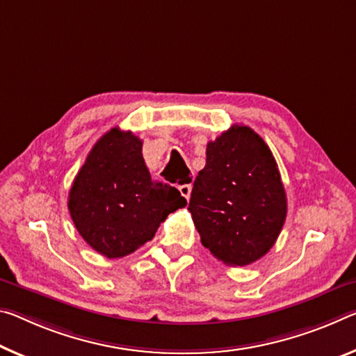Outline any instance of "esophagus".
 Listing matches in <instances>:
<instances>
[{"mask_svg": "<svg viewBox=\"0 0 356 356\" xmlns=\"http://www.w3.org/2000/svg\"><path fill=\"white\" fill-rule=\"evenodd\" d=\"M179 191H180V195L184 196V198H190V193H191V180L188 179V182L187 184H182V185H179Z\"/></svg>", "mask_w": 356, "mask_h": 356, "instance_id": "1", "label": "esophagus"}]
</instances>
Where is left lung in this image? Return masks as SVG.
Wrapping results in <instances>:
<instances>
[{
    "mask_svg": "<svg viewBox=\"0 0 356 356\" xmlns=\"http://www.w3.org/2000/svg\"><path fill=\"white\" fill-rule=\"evenodd\" d=\"M201 244L228 266L266 255L286 217V195L273 152L245 125L211 140L188 204Z\"/></svg>",
    "mask_w": 356,
    "mask_h": 356,
    "instance_id": "left-lung-1",
    "label": "left lung"
}]
</instances>
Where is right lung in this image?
<instances>
[{
  "mask_svg": "<svg viewBox=\"0 0 356 356\" xmlns=\"http://www.w3.org/2000/svg\"><path fill=\"white\" fill-rule=\"evenodd\" d=\"M185 206L177 188L152 180L143 140L120 128H112L93 145L67 198L79 234L107 258L138 250L169 213Z\"/></svg>",
  "mask_w": 356,
  "mask_h": 356,
  "instance_id": "add662e5",
  "label": "right lung"
}]
</instances>
